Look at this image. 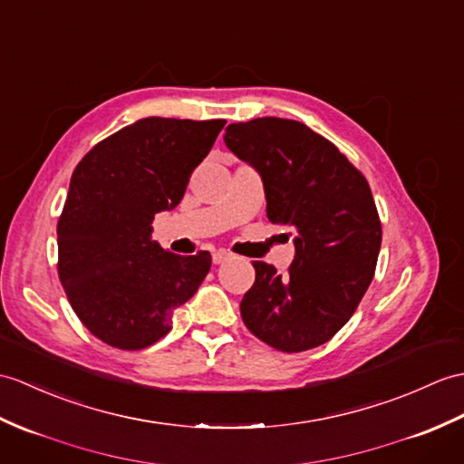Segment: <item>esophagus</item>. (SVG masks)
Masks as SVG:
<instances>
[{
  "instance_id": "34e87169",
  "label": "esophagus",
  "mask_w": 464,
  "mask_h": 464,
  "mask_svg": "<svg viewBox=\"0 0 464 464\" xmlns=\"http://www.w3.org/2000/svg\"><path fill=\"white\" fill-rule=\"evenodd\" d=\"M231 258V253H227V251H218V253H213V263L215 265H223V263H227Z\"/></svg>"
}]
</instances>
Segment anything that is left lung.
I'll use <instances>...</instances> for the list:
<instances>
[{
  "mask_svg": "<svg viewBox=\"0 0 464 464\" xmlns=\"http://www.w3.org/2000/svg\"><path fill=\"white\" fill-rule=\"evenodd\" d=\"M223 140L261 174L266 218L295 243L286 275L253 263L245 326L281 352L316 348L350 320L375 273L382 223L368 181L303 122L255 118L229 124Z\"/></svg>",
  "mask_w": 464,
  "mask_h": 464,
  "instance_id": "obj_1",
  "label": "left lung"
}]
</instances>
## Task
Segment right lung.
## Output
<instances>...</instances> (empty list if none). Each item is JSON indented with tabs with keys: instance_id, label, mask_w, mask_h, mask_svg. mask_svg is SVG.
Wrapping results in <instances>:
<instances>
[{
	"instance_id": "1",
	"label": "right lung",
	"mask_w": 464,
	"mask_h": 464,
	"mask_svg": "<svg viewBox=\"0 0 464 464\" xmlns=\"http://www.w3.org/2000/svg\"><path fill=\"white\" fill-rule=\"evenodd\" d=\"M225 121L142 118L96 144L74 168L57 225L59 278L96 338L142 350L196 295L211 255L181 256L152 241V221L186 193Z\"/></svg>"
}]
</instances>
